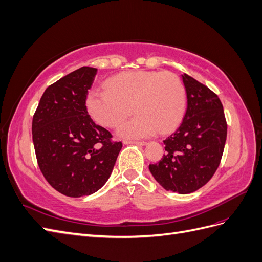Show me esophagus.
<instances>
[{
	"mask_svg": "<svg viewBox=\"0 0 262 262\" xmlns=\"http://www.w3.org/2000/svg\"><path fill=\"white\" fill-rule=\"evenodd\" d=\"M124 144H137V145H140V146H143V145H146L147 142L145 141H123Z\"/></svg>",
	"mask_w": 262,
	"mask_h": 262,
	"instance_id": "1",
	"label": "esophagus"
}]
</instances>
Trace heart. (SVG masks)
Masks as SVG:
<instances>
[{"instance_id":"b5f03b06","label":"heart","mask_w":262,"mask_h":262,"mask_svg":"<svg viewBox=\"0 0 262 262\" xmlns=\"http://www.w3.org/2000/svg\"><path fill=\"white\" fill-rule=\"evenodd\" d=\"M187 96L180 78L170 72L128 71L109 78L106 90H92L86 107L92 118L106 128H116L133 112L130 121L118 130L125 139H141L168 132L185 115Z\"/></svg>"}]
</instances>
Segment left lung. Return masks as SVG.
Segmentation results:
<instances>
[{
    "mask_svg": "<svg viewBox=\"0 0 262 262\" xmlns=\"http://www.w3.org/2000/svg\"><path fill=\"white\" fill-rule=\"evenodd\" d=\"M187 93V110L179 128L164 140L166 154L149 171L164 189L191 193L213 177L226 142L223 105L209 87L181 75Z\"/></svg>",
    "mask_w": 262,
    "mask_h": 262,
    "instance_id": "obj_1",
    "label": "left lung"
}]
</instances>
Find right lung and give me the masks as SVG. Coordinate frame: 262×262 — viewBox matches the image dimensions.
<instances>
[{
	"instance_id": "right-lung-1",
	"label": "right lung",
	"mask_w": 262,
	"mask_h": 262,
	"mask_svg": "<svg viewBox=\"0 0 262 262\" xmlns=\"http://www.w3.org/2000/svg\"><path fill=\"white\" fill-rule=\"evenodd\" d=\"M97 69L83 67L50 85L33 118V142L43 177L60 193L96 192L112 175L121 142L93 121L86 97Z\"/></svg>"
}]
</instances>
